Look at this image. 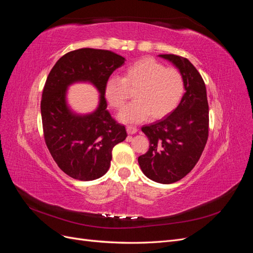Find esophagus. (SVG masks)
<instances>
[{
    "label": "esophagus",
    "mask_w": 253,
    "mask_h": 253,
    "mask_svg": "<svg viewBox=\"0 0 253 253\" xmlns=\"http://www.w3.org/2000/svg\"><path fill=\"white\" fill-rule=\"evenodd\" d=\"M137 131H138V128H137L136 126H126V132H127V134H129V135L137 133Z\"/></svg>",
    "instance_id": "1"
}]
</instances>
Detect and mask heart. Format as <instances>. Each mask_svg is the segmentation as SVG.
I'll return each instance as SVG.
<instances>
[{"label":"heart","mask_w":253,"mask_h":253,"mask_svg":"<svg viewBox=\"0 0 253 253\" xmlns=\"http://www.w3.org/2000/svg\"><path fill=\"white\" fill-rule=\"evenodd\" d=\"M134 88L135 100L122 109L118 118L136 124L147 119L163 118L176 109L185 93V80L174 67H165L151 57L138 59L127 65L122 78L112 75L104 84V96L113 109H120Z\"/></svg>","instance_id":"1"}]
</instances>
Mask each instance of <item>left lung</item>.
I'll list each match as a JSON object with an SVG mask.
<instances>
[{
	"instance_id": "left-lung-1",
	"label": "left lung",
	"mask_w": 253,
	"mask_h": 253,
	"mask_svg": "<svg viewBox=\"0 0 253 253\" xmlns=\"http://www.w3.org/2000/svg\"><path fill=\"white\" fill-rule=\"evenodd\" d=\"M181 73L186 93L169 116L141 131L150 140L149 151L138 157L141 171L159 183L178 181L200 160L209 134V105L201 74L186 58L159 55Z\"/></svg>"
}]
</instances>
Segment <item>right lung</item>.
I'll return each instance as SVG.
<instances>
[{
  "instance_id": "add662e5",
  "label": "right lung",
  "mask_w": 253,
  "mask_h": 253,
  "mask_svg": "<svg viewBox=\"0 0 253 253\" xmlns=\"http://www.w3.org/2000/svg\"><path fill=\"white\" fill-rule=\"evenodd\" d=\"M126 59L104 49L80 48L65 53L45 82L41 116L45 143L58 167L72 178L94 180L108 172L112 151L126 131L111 116L104 97L106 79ZM75 82H89L101 93L96 111L79 115L66 103V90Z\"/></svg>"
}]
</instances>
